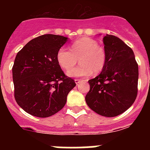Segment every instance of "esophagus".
Here are the masks:
<instances>
[{
    "mask_svg": "<svg viewBox=\"0 0 150 150\" xmlns=\"http://www.w3.org/2000/svg\"><path fill=\"white\" fill-rule=\"evenodd\" d=\"M74 81H75L76 84L77 85V84H79V83H80V82H81V80H80V79H74Z\"/></svg>",
    "mask_w": 150,
    "mask_h": 150,
    "instance_id": "1",
    "label": "esophagus"
}]
</instances>
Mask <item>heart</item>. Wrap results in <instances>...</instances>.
I'll list each match as a JSON object with an SVG mask.
<instances>
[{
	"label": "heart",
	"instance_id": "1",
	"mask_svg": "<svg viewBox=\"0 0 150 150\" xmlns=\"http://www.w3.org/2000/svg\"><path fill=\"white\" fill-rule=\"evenodd\" d=\"M79 59L81 64L76 69L71 70ZM107 60L104 49L98 46L95 40L83 38L76 40L71 46V50L62 47L57 52V61L63 69L71 71L67 75L71 77L88 76L92 73H98L104 69Z\"/></svg>",
	"mask_w": 150,
	"mask_h": 150
}]
</instances>
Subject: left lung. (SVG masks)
Masks as SVG:
<instances>
[{"instance_id": "1", "label": "left lung", "mask_w": 150, "mask_h": 150, "mask_svg": "<svg viewBox=\"0 0 150 150\" xmlns=\"http://www.w3.org/2000/svg\"><path fill=\"white\" fill-rule=\"evenodd\" d=\"M107 60L101 73L88 80V107L100 116L114 117L133 104L137 95L138 64L128 45L113 35L103 38Z\"/></svg>"}]
</instances>
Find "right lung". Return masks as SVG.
<instances>
[{
  "label": "right lung",
  "instance_id": "1",
  "mask_svg": "<svg viewBox=\"0 0 150 150\" xmlns=\"http://www.w3.org/2000/svg\"><path fill=\"white\" fill-rule=\"evenodd\" d=\"M68 38L44 34L29 41L16 56L13 67L14 96L20 107L37 117H49L62 109L76 83L57 61Z\"/></svg>",
  "mask_w": 150,
  "mask_h": 150
}]
</instances>
